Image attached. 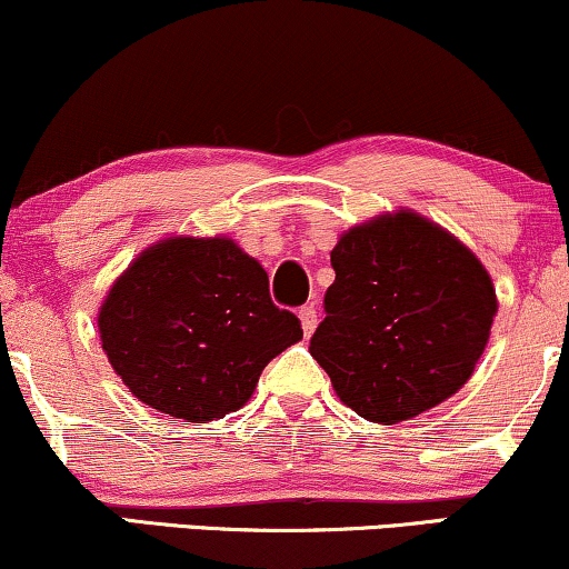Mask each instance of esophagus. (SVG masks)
Masks as SVG:
<instances>
[{
    "instance_id": "obj_1",
    "label": "esophagus",
    "mask_w": 569,
    "mask_h": 569,
    "mask_svg": "<svg viewBox=\"0 0 569 569\" xmlns=\"http://www.w3.org/2000/svg\"><path fill=\"white\" fill-rule=\"evenodd\" d=\"M299 320H301V328H305V336H312L315 328H318V309H315L312 305L301 307Z\"/></svg>"
}]
</instances>
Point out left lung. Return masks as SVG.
Returning <instances> with one entry per match:
<instances>
[{
  "mask_svg": "<svg viewBox=\"0 0 569 569\" xmlns=\"http://www.w3.org/2000/svg\"><path fill=\"white\" fill-rule=\"evenodd\" d=\"M330 264L336 280L309 355L343 405L391 426L467 383L491 333L496 291L465 243L401 210L343 233Z\"/></svg>",
  "mask_w": 569,
  "mask_h": 569,
  "instance_id": "obj_1",
  "label": "left lung"
}]
</instances>
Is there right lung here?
Listing matches in <instances>:
<instances>
[{
	"label": "right lung",
	"mask_w": 569,
	"mask_h": 569,
	"mask_svg": "<svg viewBox=\"0 0 569 569\" xmlns=\"http://www.w3.org/2000/svg\"><path fill=\"white\" fill-rule=\"evenodd\" d=\"M107 359L136 399L186 422L243 407L301 322L231 239H168L114 280L99 312Z\"/></svg>",
	"instance_id": "1"
}]
</instances>
